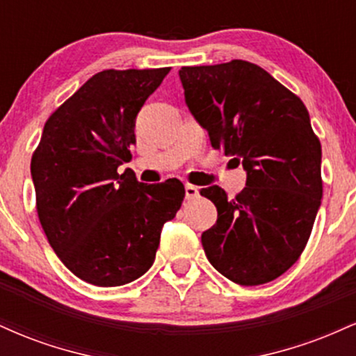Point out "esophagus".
I'll use <instances>...</instances> for the list:
<instances>
[{
    "mask_svg": "<svg viewBox=\"0 0 356 356\" xmlns=\"http://www.w3.org/2000/svg\"><path fill=\"white\" fill-rule=\"evenodd\" d=\"M199 197V189L195 186H192V184H187L186 186V199L187 201H192V199Z\"/></svg>",
    "mask_w": 356,
    "mask_h": 356,
    "instance_id": "1",
    "label": "esophagus"
}]
</instances>
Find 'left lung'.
Masks as SVG:
<instances>
[{
	"mask_svg": "<svg viewBox=\"0 0 356 356\" xmlns=\"http://www.w3.org/2000/svg\"><path fill=\"white\" fill-rule=\"evenodd\" d=\"M191 113L211 145L246 170L234 199L211 186L201 195L218 220L201 236L207 259L241 286L264 284L301 256L321 206V144L305 104L244 60L179 70Z\"/></svg>",
	"mask_w": 356,
	"mask_h": 356,
	"instance_id": "8db88e82",
	"label": "left lung"
}]
</instances>
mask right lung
<instances>
[{
  "mask_svg": "<svg viewBox=\"0 0 356 356\" xmlns=\"http://www.w3.org/2000/svg\"><path fill=\"white\" fill-rule=\"evenodd\" d=\"M170 68L104 70L51 113L31 157L36 211L75 276L122 286L149 271L161 231L184 201L181 181L138 182L130 169L136 118Z\"/></svg>",
  "mask_w": 356,
  "mask_h": 356,
  "instance_id": "obj_1",
  "label": "right lung"
}]
</instances>
